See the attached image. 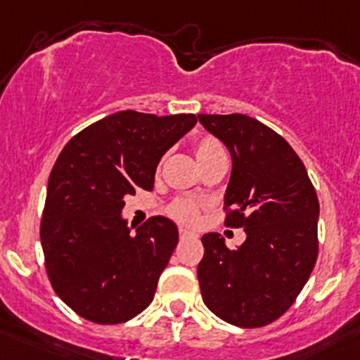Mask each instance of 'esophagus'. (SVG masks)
I'll use <instances>...</instances> for the list:
<instances>
[{
  "instance_id": "34e87169",
  "label": "esophagus",
  "mask_w": 360,
  "mask_h": 360,
  "mask_svg": "<svg viewBox=\"0 0 360 360\" xmlns=\"http://www.w3.org/2000/svg\"><path fill=\"white\" fill-rule=\"evenodd\" d=\"M179 238L181 239H186V238H196V234L189 232L188 229H179Z\"/></svg>"
}]
</instances>
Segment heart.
I'll return each instance as SVG.
<instances>
[{
    "label": "heart",
    "instance_id": "heart-1",
    "mask_svg": "<svg viewBox=\"0 0 360 360\" xmlns=\"http://www.w3.org/2000/svg\"><path fill=\"white\" fill-rule=\"evenodd\" d=\"M195 155L198 160L200 167L210 164L215 160H227V153H225L224 145L220 143L217 138L203 136L195 143ZM169 215L176 219L177 222L183 224H196L200 219V207L191 200H176L169 207Z\"/></svg>",
    "mask_w": 360,
    "mask_h": 360
}]
</instances>
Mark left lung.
<instances>
[{
	"mask_svg": "<svg viewBox=\"0 0 360 360\" xmlns=\"http://www.w3.org/2000/svg\"><path fill=\"white\" fill-rule=\"evenodd\" d=\"M198 120L231 152L225 225L246 232L236 250L217 232L201 238V297L234 326L270 325L294 304L318 258L316 189L297 153L263 122L246 114Z\"/></svg>",
	"mask_w": 360,
	"mask_h": 360,
	"instance_id": "1",
	"label": "left lung"
}]
</instances>
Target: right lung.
<instances>
[{"label": "right lung", "mask_w": 360, "mask_h": 360, "mask_svg": "<svg viewBox=\"0 0 360 360\" xmlns=\"http://www.w3.org/2000/svg\"><path fill=\"white\" fill-rule=\"evenodd\" d=\"M195 114L120 110L75 135L47 183L41 244L53 289L66 306L98 325H117L153 301L179 232L152 217L131 234L124 198L152 191L165 152L196 124Z\"/></svg>", "instance_id": "right-lung-1"}]
</instances>
